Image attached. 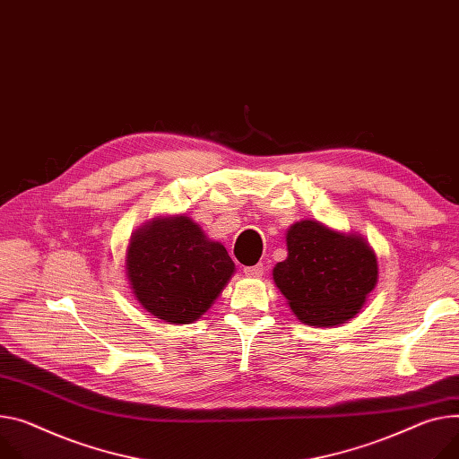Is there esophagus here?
Here are the masks:
<instances>
[{"label": "esophagus", "instance_id": "obj_1", "mask_svg": "<svg viewBox=\"0 0 459 459\" xmlns=\"http://www.w3.org/2000/svg\"><path fill=\"white\" fill-rule=\"evenodd\" d=\"M244 273L248 277H261L264 273V266L263 264H255V266H244Z\"/></svg>", "mask_w": 459, "mask_h": 459}]
</instances>
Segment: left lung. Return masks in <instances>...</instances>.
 Instances as JSON below:
<instances>
[{
    "label": "left lung",
    "mask_w": 459,
    "mask_h": 459,
    "mask_svg": "<svg viewBox=\"0 0 459 459\" xmlns=\"http://www.w3.org/2000/svg\"><path fill=\"white\" fill-rule=\"evenodd\" d=\"M287 250L273 281L303 324L333 327L351 320L377 285V257L362 237L301 221L287 233Z\"/></svg>",
    "instance_id": "left-lung-1"
}]
</instances>
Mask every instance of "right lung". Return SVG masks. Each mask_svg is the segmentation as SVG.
Segmentation results:
<instances>
[{
	"instance_id": "add662e5",
	"label": "right lung",
	"mask_w": 459,
	"mask_h": 459,
	"mask_svg": "<svg viewBox=\"0 0 459 459\" xmlns=\"http://www.w3.org/2000/svg\"><path fill=\"white\" fill-rule=\"evenodd\" d=\"M126 272L137 301L170 324H189L217 299L235 272L226 248L187 217L152 221L128 246Z\"/></svg>"
}]
</instances>
